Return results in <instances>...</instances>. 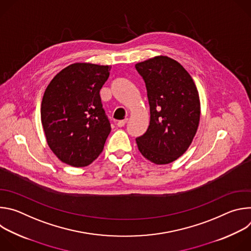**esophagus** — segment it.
Wrapping results in <instances>:
<instances>
[{"label":"esophagus","instance_id":"obj_1","mask_svg":"<svg viewBox=\"0 0 251 251\" xmlns=\"http://www.w3.org/2000/svg\"><path fill=\"white\" fill-rule=\"evenodd\" d=\"M126 123H127V119L120 120V121H118V122H117V126H118V127H123Z\"/></svg>","mask_w":251,"mask_h":251}]
</instances>
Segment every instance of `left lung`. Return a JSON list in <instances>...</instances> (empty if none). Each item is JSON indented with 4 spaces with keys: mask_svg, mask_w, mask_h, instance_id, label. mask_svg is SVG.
Returning a JSON list of instances; mask_svg holds the SVG:
<instances>
[{
    "mask_svg": "<svg viewBox=\"0 0 251 251\" xmlns=\"http://www.w3.org/2000/svg\"><path fill=\"white\" fill-rule=\"evenodd\" d=\"M144 79L150 105V125L136 138L147 160L166 165L181 157L196 136L201 102L197 86L176 60L158 55L135 64Z\"/></svg>",
    "mask_w": 251,
    "mask_h": 251,
    "instance_id": "obj_1",
    "label": "left lung"
}]
</instances>
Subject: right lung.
<instances>
[{
    "mask_svg": "<svg viewBox=\"0 0 251 251\" xmlns=\"http://www.w3.org/2000/svg\"><path fill=\"white\" fill-rule=\"evenodd\" d=\"M110 68L73 63L60 70L45 91L41 118L48 145L69 166L86 167L103 151L111 126L99 91Z\"/></svg>",
    "mask_w": 251,
    "mask_h": 251,
    "instance_id": "1",
    "label": "right lung"
}]
</instances>
